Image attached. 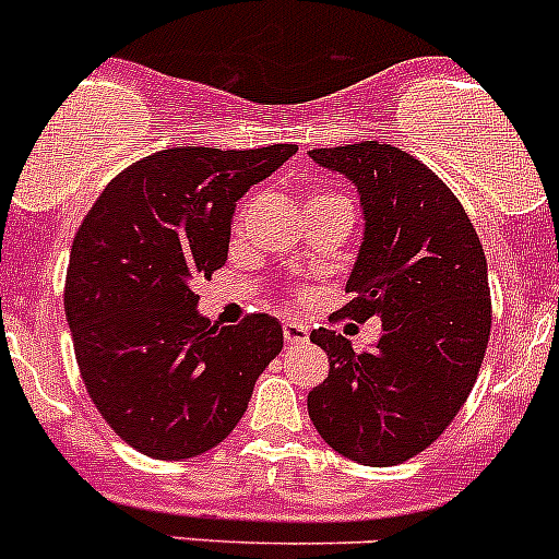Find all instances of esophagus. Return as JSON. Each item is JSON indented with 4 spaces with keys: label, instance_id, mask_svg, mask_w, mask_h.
<instances>
[{
    "label": "esophagus",
    "instance_id": "34e87169",
    "mask_svg": "<svg viewBox=\"0 0 559 559\" xmlns=\"http://www.w3.org/2000/svg\"><path fill=\"white\" fill-rule=\"evenodd\" d=\"M283 335H285V343H288V346H299V343H305L307 337V330L301 324H296V321H285L283 324Z\"/></svg>",
    "mask_w": 559,
    "mask_h": 559
}]
</instances>
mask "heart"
I'll return each instance as SVG.
<instances>
[{
    "instance_id": "obj_1",
    "label": "heart",
    "mask_w": 559,
    "mask_h": 559,
    "mask_svg": "<svg viewBox=\"0 0 559 559\" xmlns=\"http://www.w3.org/2000/svg\"><path fill=\"white\" fill-rule=\"evenodd\" d=\"M316 204H349V202H346L341 193H313L310 202H307V207H316ZM235 227H238V222H235Z\"/></svg>"
}]
</instances>
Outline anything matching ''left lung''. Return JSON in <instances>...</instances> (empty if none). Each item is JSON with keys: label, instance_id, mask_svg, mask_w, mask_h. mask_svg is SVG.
Wrapping results in <instances>:
<instances>
[{"label": "left lung", "instance_id": "left-lung-1", "mask_svg": "<svg viewBox=\"0 0 559 559\" xmlns=\"http://www.w3.org/2000/svg\"><path fill=\"white\" fill-rule=\"evenodd\" d=\"M360 191L366 238L352 299L337 316L382 319L373 349L310 332L330 377L307 396L321 438L362 465L416 457L454 421L479 377L490 337L488 260L452 188L429 166L380 141L310 152Z\"/></svg>", "mask_w": 559, "mask_h": 559}]
</instances>
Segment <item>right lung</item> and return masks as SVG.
I'll return each mask as SVG.
<instances>
[{
	"instance_id": "right-lung-1",
	"label": "right lung",
	"mask_w": 559,
	"mask_h": 559,
	"mask_svg": "<svg viewBox=\"0 0 559 559\" xmlns=\"http://www.w3.org/2000/svg\"><path fill=\"white\" fill-rule=\"evenodd\" d=\"M290 155L296 143L155 152L116 174L76 229L63 305L80 377L112 432L146 457L222 443L283 352V326L265 313L210 324L193 283L227 260L235 202Z\"/></svg>"
}]
</instances>
